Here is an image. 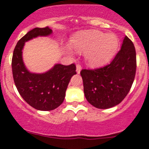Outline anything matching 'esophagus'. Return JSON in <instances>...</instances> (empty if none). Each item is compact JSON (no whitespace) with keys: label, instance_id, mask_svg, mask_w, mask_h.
<instances>
[{"label":"esophagus","instance_id":"1","mask_svg":"<svg viewBox=\"0 0 149 149\" xmlns=\"http://www.w3.org/2000/svg\"><path fill=\"white\" fill-rule=\"evenodd\" d=\"M81 66L79 64H77V66H76V72H77V74H80V71H81Z\"/></svg>","mask_w":149,"mask_h":149}]
</instances>
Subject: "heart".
<instances>
[{"label": "heart", "instance_id": "1", "mask_svg": "<svg viewBox=\"0 0 149 149\" xmlns=\"http://www.w3.org/2000/svg\"><path fill=\"white\" fill-rule=\"evenodd\" d=\"M71 45L77 52H86L85 59L88 66L100 67L114 57L119 46V40L114 33L106 34L97 30H88L73 36ZM64 49L67 54L73 55L71 46L66 45Z\"/></svg>", "mask_w": 149, "mask_h": 149}]
</instances>
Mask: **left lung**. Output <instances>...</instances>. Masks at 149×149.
<instances>
[{
  "label": "left lung",
  "instance_id": "left-lung-1",
  "mask_svg": "<svg viewBox=\"0 0 149 149\" xmlns=\"http://www.w3.org/2000/svg\"><path fill=\"white\" fill-rule=\"evenodd\" d=\"M135 72V48L132 42L125 36L121 49L110 64L94 70L83 69L80 72L86 100L99 109L117 105L130 91Z\"/></svg>",
  "mask_w": 149,
  "mask_h": 149
}]
</instances>
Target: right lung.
Wrapping results in <instances>:
<instances>
[{"mask_svg":"<svg viewBox=\"0 0 149 149\" xmlns=\"http://www.w3.org/2000/svg\"><path fill=\"white\" fill-rule=\"evenodd\" d=\"M52 33L49 27L33 28L18 41L12 56V74L18 92L28 104L42 111L54 110L62 104L69 81L77 74L73 63L69 66L56 63L43 73L31 72L26 68L22 59L25 42Z\"/></svg>","mask_w":149,"mask_h":149,"instance_id":"obj_1","label":"right lung"}]
</instances>
